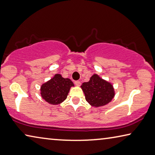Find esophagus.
Wrapping results in <instances>:
<instances>
[{
  "instance_id": "34e87169",
  "label": "esophagus",
  "mask_w": 155,
  "mask_h": 155,
  "mask_svg": "<svg viewBox=\"0 0 155 155\" xmlns=\"http://www.w3.org/2000/svg\"><path fill=\"white\" fill-rule=\"evenodd\" d=\"M74 84L77 85V86H80V85H81V82L78 81H74Z\"/></svg>"
}]
</instances>
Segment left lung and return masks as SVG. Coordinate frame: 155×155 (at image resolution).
Returning a JSON list of instances; mask_svg holds the SVG:
<instances>
[{"instance_id":"obj_1","label":"left lung","mask_w":155,"mask_h":155,"mask_svg":"<svg viewBox=\"0 0 155 155\" xmlns=\"http://www.w3.org/2000/svg\"><path fill=\"white\" fill-rule=\"evenodd\" d=\"M81 89L85 100L93 107L104 106L111 101L114 97V90L111 83L94 74L88 82L83 83Z\"/></svg>"}]
</instances>
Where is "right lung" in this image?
Here are the masks:
<instances>
[{
    "label": "right lung",
    "mask_w": 155,
    "mask_h": 155,
    "mask_svg": "<svg viewBox=\"0 0 155 155\" xmlns=\"http://www.w3.org/2000/svg\"><path fill=\"white\" fill-rule=\"evenodd\" d=\"M74 85L70 78H65L59 74H56L41 85V97L50 104H60L67 99L70 87Z\"/></svg>",
    "instance_id": "1"
}]
</instances>
